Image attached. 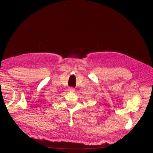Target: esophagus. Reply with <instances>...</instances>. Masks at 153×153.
<instances>
[{
    "instance_id": "1",
    "label": "esophagus",
    "mask_w": 153,
    "mask_h": 153,
    "mask_svg": "<svg viewBox=\"0 0 153 153\" xmlns=\"http://www.w3.org/2000/svg\"><path fill=\"white\" fill-rule=\"evenodd\" d=\"M68 91H70V92H74V91H75V89H74L73 87H69V89H68Z\"/></svg>"
}]
</instances>
